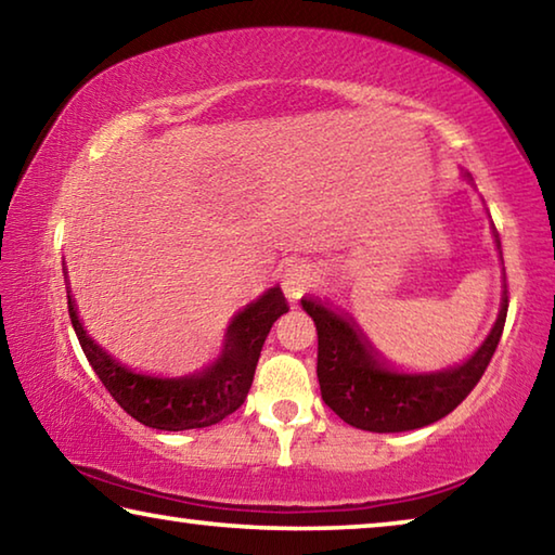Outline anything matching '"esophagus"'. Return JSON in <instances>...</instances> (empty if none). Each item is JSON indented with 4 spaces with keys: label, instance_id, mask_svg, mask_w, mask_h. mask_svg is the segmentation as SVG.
Returning <instances> with one entry per match:
<instances>
[{
    "label": "esophagus",
    "instance_id": "esophagus-1",
    "mask_svg": "<svg viewBox=\"0 0 555 555\" xmlns=\"http://www.w3.org/2000/svg\"><path fill=\"white\" fill-rule=\"evenodd\" d=\"M315 284H318L315 269L306 267V264L291 267L284 276V291L291 300H298L300 296H306Z\"/></svg>",
    "mask_w": 555,
    "mask_h": 555
}]
</instances>
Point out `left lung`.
<instances>
[{
    "instance_id": "8db88e82",
    "label": "left lung",
    "mask_w": 555,
    "mask_h": 555,
    "mask_svg": "<svg viewBox=\"0 0 555 555\" xmlns=\"http://www.w3.org/2000/svg\"><path fill=\"white\" fill-rule=\"evenodd\" d=\"M300 306L313 318L318 331V382L323 401L354 428L401 434L436 424L475 389L500 345L509 298L504 294L500 318L469 360L428 374H403L387 367L352 318L331 311L321 300L304 298Z\"/></svg>"
}]
</instances>
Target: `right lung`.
<instances>
[{"mask_svg":"<svg viewBox=\"0 0 555 555\" xmlns=\"http://www.w3.org/2000/svg\"><path fill=\"white\" fill-rule=\"evenodd\" d=\"M68 313L92 370L131 418L156 430H191L220 424L242 406L255 379L261 345L276 318L288 313V304L279 286L269 288L232 318L222 354L210 367L176 379L137 374L102 350L82 327L70 288Z\"/></svg>","mask_w":555,"mask_h":555,"instance_id":"1","label":"right lung"}]
</instances>
